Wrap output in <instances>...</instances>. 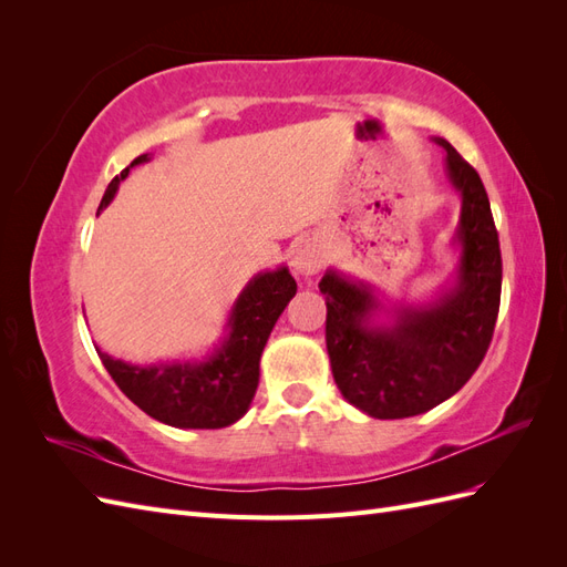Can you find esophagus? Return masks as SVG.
<instances>
[{"label":"esophagus","mask_w":567,"mask_h":567,"mask_svg":"<svg viewBox=\"0 0 567 567\" xmlns=\"http://www.w3.org/2000/svg\"><path fill=\"white\" fill-rule=\"evenodd\" d=\"M321 265H323V250L312 241L296 246L293 257H290V267H293V271L300 274V277H312V274L321 269Z\"/></svg>","instance_id":"esophagus-1"}]
</instances>
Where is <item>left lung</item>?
<instances>
[{
    "label": "left lung",
    "instance_id": "left-lung-1",
    "mask_svg": "<svg viewBox=\"0 0 567 567\" xmlns=\"http://www.w3.org/2000/svg\"><path fill=\"white\" fill-rule=\"evenodd\" d=\"M433 142L461 198L454 281L435 300L392 307L390 321H379L385 305L369 284L336 269L319 281L336 385L373 419H409L450 400L483 362L499 315L502 250L483 179L447 140Z\"/></svg>",
    "mask_w": 567,
    "mask_h": 567
}]
</instances>
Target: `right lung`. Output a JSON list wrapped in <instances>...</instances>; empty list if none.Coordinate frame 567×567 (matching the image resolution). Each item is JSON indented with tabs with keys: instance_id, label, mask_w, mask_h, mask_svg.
<instances>
[{
	"instance_id": "obj_1",
	"label": "right lung",
	"mask_w": 567,
	"mask_h": 567,
	"mask_svg": "<svg viewBox=\"0 0 567 567\" xmlns=\"http://www.w3.org/2000/svg\"><path fill=\"white\" fill-rule=\"evenodd\" d=\"M148 161V153L134 158L109 184L96 215L109 208L130 169ZM296 290L298 284L290 277L288 267L255 274L231 307L227 336L203 359L130 364L113 359L99 346L94 348L115 385L151 419L173 427H194V431L227 427L248 411L260 383V357L267 338Z\"/></svg>"
}]
</instances>
